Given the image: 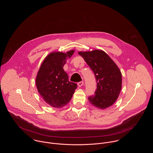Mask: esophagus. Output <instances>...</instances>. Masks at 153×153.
<instances>
[{"instance_id": "1", "label": "esophagus", "mask_w": 153, "mask_h": 153, "mask_svg": "<svg viewBox=\"0 0 153 153\" xmlns=\"http://www.w3.org/2000/svg\"><path fill=\"white\" fill-rule=\"evenodd\" d=\"M78 85L79 87H81L82 85H84V82L83 81H81V82H78Z\"/></svg>"}]
</instances>
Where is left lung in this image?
<instances>
[{"instance_id":"1","label":"left lung","mask_w":153,"mask_h":153,"mask_svg":"<svg viewBox=\"0 0 153 153\" xmlns=\"http://www.w3.org/2000/svg\"><path fill=\"white\" fill-rule=\"evenodd\" d=\"M78 54L92 70L97 80L95 94L88 98L89 102L101 109L111 107L117 100L122 87V74L119 68L102 50L79 51Z\"/></svg>"}]
</instances>
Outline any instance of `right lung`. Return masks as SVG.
I'll return each mask as SVG.
<instances>
[{
  "label": "right lung",
  "mask_w": 153,
  "mask_h": 153,
  "mask_svg": "<svg viewBox=\"0 0 153 153\" xmlns=\"http://www.w3.org/2000/svg\"><path fill=\"white\" fill-rule=\"evenodd\" d=\"M74 51L50 53L38 72L36 85L38 92L45 102L52 107H64L70 101L77 88L76 84L69 81L68 75L63 68Z\"/></svg>",
  "instance_id": "add662e5"
}]
</instances>
